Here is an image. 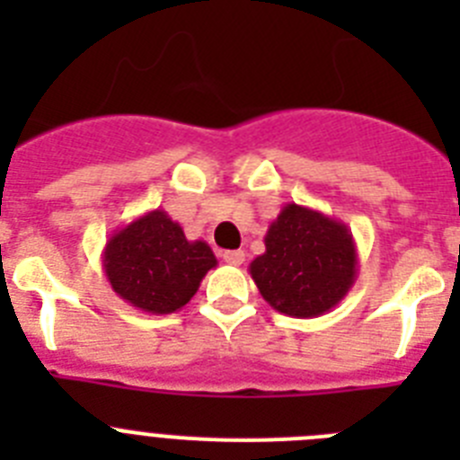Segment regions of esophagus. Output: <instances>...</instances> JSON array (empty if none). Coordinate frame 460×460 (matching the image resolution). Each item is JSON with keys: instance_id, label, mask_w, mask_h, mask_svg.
<instances>
[{"instance_id": "esophagus-1", "label": "esophagus", "mask_w": 460, "mask_h": 460, "mask_svg": "<svg viewBox=\"0 0 460 460\" xmlns=\"http://www.w3.org/2000/svg\"><path fill=\"white\" fill-rule=\"evenodd\" d=\"M243 258H246V253H243L242 249L239 251H226V253H223V260H226L227 265H242L243 262Z\"/></svg>"}]
</instances>
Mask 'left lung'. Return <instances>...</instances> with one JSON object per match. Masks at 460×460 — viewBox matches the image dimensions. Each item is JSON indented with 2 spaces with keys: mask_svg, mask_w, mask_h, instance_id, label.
<instances>
[{
  "mask_svg": "<svg viewBox=\"0 0 460 460\" xmlns=\"http://www.w3.org/2000/svg\"><path fill=\"white\" fill-rule=\"evenodd\" d=\"M251 279L274 311L318 318L355 286L359 258L343 221L288 202L265 234V253L249 265Z\"/></svg>",
  "mask_w": 460,
  "mask_h": 460,
  "instance_id": "left-lung-1",
  "label": "left lung"
}]
</instances>
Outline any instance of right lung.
<instances>
[{
    "label": "right lung",
    "mask_w": 460,
    "mask_h": 460,
    "mask_svg": "<svg viewBox=\"0 0 460 460\" xmlns=\"http://www.w3.org/2000/svg\"><path fill=\"white\" fill-rule=\"evenodd\" d=\"M217 265L209 243L189 242L164 209L147 211L115 230L103 249L105 279L117 296L154 315L184 308Z\"/></svg>",
    "instance_id": "right-lung-1"
}]
</instances>
